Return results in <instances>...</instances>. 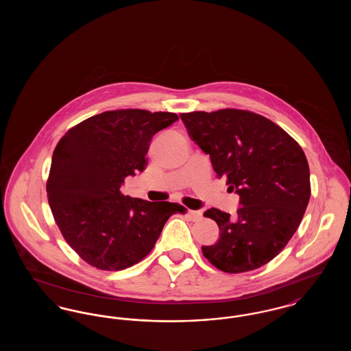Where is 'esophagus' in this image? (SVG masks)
Instances as JSON below:
<instances>
[{
  "mask_svg": "<svg viewBox=\"0 0 351 351\" xmlns=\"http://www.w3.org/2000/svg\"><path fill=\"white\" fill-rule=\"evenodd\" d=\"M188 216H189L192 221H200L201 218H202V213H201L200 210H189Z\"/></svg>",
  "mask_w": 351,
  "mask_h": 351,
  "instance_id": "obj_1",
  "label": "esophagus"
}]
</instances>
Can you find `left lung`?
Returning <instances> with one entry per match:
<instances>
[{"instance_id": "8db88e82", "label": "left lung", "mask_w": 351, "mask_h": 351, "mask_svg": "<svg viewBox=\"0 0 351 351\" xmlns=\"http://www.w3.org/2000/svg\"><path fill=\"white\" fill-rule=\"evenodd\" d=\"M180 117L242 205L235 217L217 208L204 213L219 228L217 243L201 247L204 256L228 274L265 266L287 246L309 202V166L300 145L250 110L191 112Z\"/></svg>"}]
</instances>
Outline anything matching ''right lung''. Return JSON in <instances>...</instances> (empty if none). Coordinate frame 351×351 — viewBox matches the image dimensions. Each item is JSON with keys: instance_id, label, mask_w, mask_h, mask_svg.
Masks as SVG:
<instances>
[{"instance_id": "obj_1", "label": "right lung", "mask_w": 351, "mask_h": 351, "mask_svg": "<svg viewBox=\"0 0 351 351\" xmlns=\"http://www.w3.org/2000/svg\"><path fill=\"white\" fill-rule=\"evenodd\" d=\"M179 117L119 109L86 118L58 142L47 179L53 219L68 245L92 267L119 271L154 249L168 218L183 205L123 196L125 178L147 166L155 134Z\"/></svg>"}]
</instances>
